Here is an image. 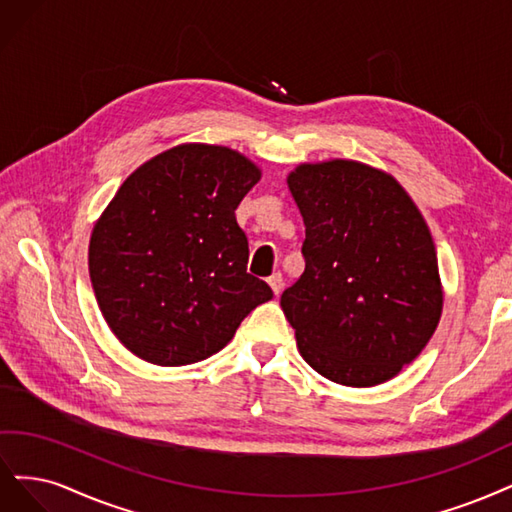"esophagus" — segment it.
I'll use <instances>...</instances> for the list:
<instances>
[{
  "label": "esophagus",
  "mask_w": 512,
  "mask_h": 512,
  "mask_svg": "<svg viewBox=\"0 0 512 512\" xmlns=\"http://www.w3.org/2000/svg\"><path fill=\"white\" fill-rule=\"evenodd\" d=\"M268 285L272 287L274 295H278L280 291H283V287H285V280H283V276H280V272H274V274L268 278Z\"/></svg>",
  "instance_id": "1"
}]
</instances>
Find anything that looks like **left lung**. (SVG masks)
<instances>
[{
	"mask_svg": "<svg viewBox=\"0 0 512 512\" xmlns=\"http://www.w3.org/2000/svg\"><path fill=\"white\" fill-rule=\"evenodd\" d=\"M287 185L306 225V268L280 306L300 355L338 385H381L425 349L442 315L430 227L398 180L368 163H300Z\"/></svg>",
	"mask_w": 512,
	"mask_h": 512,
	"instance_id": "1",
	"label": "left lung"
}]
</instances>
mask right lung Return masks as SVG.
Returning a JSON list of instances; mask_svg holds the SVG:
<instances>
[{
	"label": "right lung",
	"instance_id": "obj_1",
	"mask_svg": "<svg viewBox=\"0 0 512 512\" xmlns=\"http://www.w3.org/2000/svg\"><path fill=\"white\" fill-rule=\"evenodd\" d=\"M261 168L229 146L185 142L131 172L95 221L89 276L127 351L155 366L202 361L272 289L246 272L236 208Z\"/></svg>",
	"mask_w": 512,
	"mask_h": 512
}]
</instances>
